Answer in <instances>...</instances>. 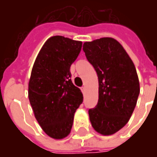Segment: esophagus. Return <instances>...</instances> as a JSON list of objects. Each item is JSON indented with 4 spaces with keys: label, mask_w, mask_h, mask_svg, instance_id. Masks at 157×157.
Masks as SVG:
<instances>
[{
    "label": "esophagus",
    "mask_w": 157,
    "mask_h": 157,
    "mask_svg": "<svg viewBox=\"0 0 157 157\" xmlns=\"http://www.w3.org/2000/svg\"><path fill=\"white\" fill-rule=\"evenodd\" d=\"M82 92L83 94H85V92H86V87L85 86H82Z\"/></svg>",
    "instance_id": "34e87169"
}]
</instances>
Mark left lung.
I'll use <instances>...</instances> for the list:
<instances>
[{
    "mask_svg": "<svg viewBox=\"0 0 157 157\" xmlns=\"http://www.w3.org/2000/svg\"><path fill=\"white\" fill-rule=\"evenodd\" d=\"M98 77V102L88 111L96 131L110 135L124 126L134 112L140 82L135 65L117 40L102 38L83 44Z\"/></svg>",
    "mask_w": 157,
    "mask_h": 157,
    "instance_id": "1",
    "label": "left lung"
}]
</instances>
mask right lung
Segmentation results:
<instances>
[{"label":"right lung","instance_id":"add662e5","mask_svg":"<svg viewBox=\"0 0 157 157\" xmlns=\"http://www.w3.org/2000/svg\"><path fill=\"white\" fill-rule=\"evenodd\" d=\"M82 46L81 41L54 36L43 45L33 64L29 102L37 121L51 138L63 139L70 134L75 110L83 102L70 71Z\"/></svg>","mask_w":157,"mask_h":157}]
</instances>
